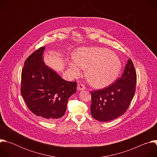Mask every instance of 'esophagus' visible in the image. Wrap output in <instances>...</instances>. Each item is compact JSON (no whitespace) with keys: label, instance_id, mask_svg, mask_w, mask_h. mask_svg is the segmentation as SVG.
<instances>
[{"label":"esophagus","instance_id":"34e87169","mask_svg":"<svg viewBox=\"0 0 157 157\" xmlns=\"http://www.w3.org/2000/svg\"><path fill=\"white\" fill-rule=\"evenodd\" d=\"M77 89L79 91L84 90V89H86V87L82 84H78V86H77Z\"/></svg>","mask_w":157,"mask_h":157}]
</instances>
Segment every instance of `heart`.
<instances>
[{
    "label": "heart",
    "instance_id": "1",
    "mask_svg": "<svg viewBox=\"0 0 157 157\" xmlns=\"http://www.w3.org/2000/svg\"><path fill=\"white\" fill-rule=\"evenodd\" d=\"M69 66L75 76H80L87 68V75L94 85L105 87L117 79L122 64L119 56L107 48L87 47L78 51Z\"/></svg>",
    "mask_w": 157,
    "mask_h": 157
}]
</instances>
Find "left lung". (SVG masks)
<instances>
[{"label":"left lung","instance_id":"8db88e82","mask_svg":"<svg viewBox=\"0 0 157 157\" xmlns=\"http://www.w3.org/2000/svg\"><path fill=\"white\" fill-rule=\"evenodd\" d=\"M137 74L129 59L121 78L109 86L91 91V113L100 122H109L122 116L136 92Z\"/></svg>","mask_w":157,"mask_h":157}]
</instances>
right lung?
Masks as SVG:
<instances>
[{"mask_svg":"<svg viewBox=\"0 0 157 157\" xmlns=\"http://www.w3.org/2000/svg\"><path fill=\"white\" fill-rule=\"evenodd\" d=\"M45 47L25 60L21 76V94L29 109L43 120L53 122L63 117L70 97L76 92V82L67 81L45 64Z\"/></svg>","mask_w":157,"mask_h":157,"instance_id":"add662e5","label":"right lung"}]
</instances>
